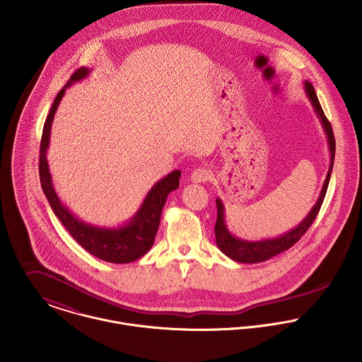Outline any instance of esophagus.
I'll return each mask as SVG.
<instances>
[{
    "label": "esophagus",
    "instance_id": "esophagus-1",
    "mask_svg": "<svg viewBox=\"0 0 362 362\" xmlns=\"http://www.w3.org/2000/svg\"><path fill=\"white\" fill-rule=\"evenodd\" d=\"M210 178V171L205 168V167H199V168H195L192 173H191V181L192 182H206L207 180Z\"/></svg>",
    "mask_w": 362,
    "mask_h": 362
}]
</instances>
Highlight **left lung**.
Segmentation results:
<instances>
[{
  "label": "left lung",
  "mask_w": 362,
  "mask_h": 362,
  "mask_svg": "<svg viewBox=\"0 0 362 362\" xmlns=\"http://www.w3.org/2000/svg\"><path fill=\"white\" fill-rule=\"evenodd\" d=\"M305 88V93L310 100V103L313 105V110L317 115V118L320 119V124L323 127V131L326 134L327 138V144H329V151H330V164H329V171L326 175V180L323 182L320 195L316 201V204L310 209V213L307 214V217L293 230L287 231L283 235H279L276 238H267V240H262V241H247V240H241L234 237L227 226H226V217H224V205L223 202L217 198L216 199V206H217V220H216V226H214V235H216V244L218 247V250L227 255L228 258L240 262V263H259L263 260L273 258L284 251H287L288 248H291L304 234L305 231L310 227V224L313 223V220L316 218L319 209L322 206V202L325 199L326 191H327V185H329V180H330V174H332V168H333V161H334V152H336V142H334V135H333V129L330 122L327 121L320 103L317 100V96L315 93V89L312 86V83L305 81L304 83Z\"/></svg>",
  "instance_id": "1"
}]
</instances>
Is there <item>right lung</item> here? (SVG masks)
<instances>
[{
    "label": "right lung",
    "instance_id": "add662e5",
    "mask_svg": "<svg viewBox=\"0 0 362 362\" xmlns=\"http://www.w3.org/2000/svg\"><path fill=\"white\" fill-rule=\"evenodd\" d=\"M90 74L89 68H79L69 78L66 85L59 90L50 112L46 118L40 144V184L43 192L52 206L54 214L59 218L62 226L68 233L75 238V241L83 247L89 254L96 258L111 263H129L144 257L155 243L156 233L160 224L161 210L167 201V197L171 191L180 187L181 171L174 170L167 174L164 178L157 181L152 189L148 192L139 210L131 217L128 223L119 227H98L88 224L78 218L68 207L61 204L54 187H52V174L47 163V149L50 144L54 114L58 108V104L64 98L65 89L72 83L85 79Z\"/></svg>",
    "mask_w": 362,
    "mask_h": 362
}]
</instances>
